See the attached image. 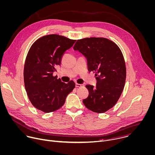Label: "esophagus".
<instances>
[{"instance_id":"obj_1","label":"esophagus","mask_w":155,"mask_h":155,"mask_svg":"<svg viewBox=\"0 0 155 155\" xmlns=\"http://www.w3.org/2000/svg\"><path fill=\"white\" fill-rule=\"evenodd\" d=\"M75 86H76L77 87H83V86H84V85H83V84H82L76 83V84H75Z\"/></svg>"}]
</instances>
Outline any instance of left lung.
<instances>
[{
	"label": "left lung",
	"mask_w": 155,
	"mask_h": 155,
	"mask_svg": "<svg viewBox=\"0 0 155 155\" xmlns=\"http://www.w3.org/2000/svg\"><path fill=\"white\" fill-rule=\"evenodd\" d=\"M87 59L89 72H95L96 87L87 84L88 97L83 100L89 110L103 113L113 108L120 98L126 80V66L117 45L105 38L78 39L74 46Z\"/></svg>",
	"instance_id": "left-lung-1"
}]
</instances>
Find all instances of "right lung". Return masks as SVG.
Masks as SVG:
<instances>
[{
    "mask_svg": "<svg viewBox=\"0 0 155 155\" xmlns=\"http://www.w3.org/2000/svg\"><path fill=\"white\" fill-rule=\"evenodd\" d=\"M75 41L52 34L39 38L31 46L24 64V80L28 97L36 109L47 113L55 111L75 88L73 81L65 83L53 74L61 64L64 53Z\"/></svg>",
    "mask_w": 155,
    "mask_h": 155,
    "instance_id": "right-lung-1",
    "label": "right lung"
}]
</instances>
